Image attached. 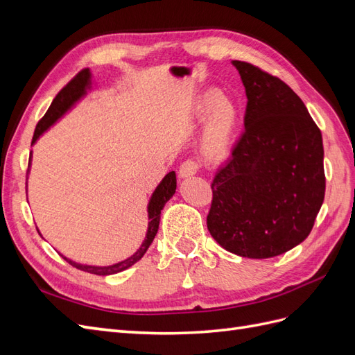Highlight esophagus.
I'll use <instances>...</instances> for the list:
<instances>
[{"label": "esophagus", "mask_w": 355, "mask_h": 355, "mask_svg": "<svg viewBox=\"0 0 355 355\" xmlns=\"http://www.w3.org/2000/svg\"><path fill=\"white\" fill-rule=\"evenodd\" d=\"M197 170H198V164L196 163V161L187 159V161H184V163H182L180 167H179V176H180L182 179L191 178V176H194V175L197 173Z\"/></svg>", "instance_id": "esophagus-1"}]
</instances>
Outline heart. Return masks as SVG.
<instances>
[{
    "label": "heart",
    "mask_w": 355,
    "mask_h": 355,
    "mask_svg": "<svg viewBox=\"0 0 355 355\" xmlns=\"http://www.w3.org/2000/svg\"><path fill=\"white\" fill-rule=\"evenodd\" d=\"M197 121L206 120L201 136V151L210 159L227 155L239 127V110L218 90L204 92L192 110Z\"/></svg>",
    "instance_id": "obj_1"
}]
</instances>
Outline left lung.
<instances>
[{
	"label": "left lung",
	"instance_id": "1",
	"mask_svg": "<svg viewBox=\"0 0 355 355\" xmlns=\"http://www.w3.org/2000/svg\"><path fill=\"white\" fill-rule=\"evenodd\" d=\"M247 96L244 133L213 179L207 216L225 250L283 254L313 230L324 200V149L305 103L280 78L232 60Z\"/></svg>",
	"mask_w": 355,
	"mask_h": 355
}]
</instances>
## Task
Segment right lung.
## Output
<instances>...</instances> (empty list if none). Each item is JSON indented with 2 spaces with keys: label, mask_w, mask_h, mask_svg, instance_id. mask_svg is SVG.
Here are the masks:
<instances>
[{
  "label": "right lung",
  "mask_w": 355,
  "mask_h": 355,
  "mask_svg": "<svg viewBox=\"0 0 355 355\" xmlns=\"http://www.w3.org/2000/svg\"><path fill=\"white\" fill-rule=\"evenodd\" d=\"M93 85V75L90 72V69H83L77 77L73 80H71L65 87H63L55 99H53L50 108L47 110L46 115L41 118L40 123L37 124V128L34 132V137H32V145H35V142L38 139L44 135V132H47L49 128L55 124L58 120L65 115L68 111H71L75 103L78 101H81L85 94H87L89 90H92ZM31 159H32V151L29 155V167H31ZM176 192V173L175 171H170L167 173L163 180L159 182L158 187L155 188V191L153 192L151 198H149L148 202V230H146V235L145 240L142 241L141 247L127 259L116 262L112 265H106V266H98V265H84V263H78L72 259H68L67 256H63V259L67 262H69L72 266L77 268V270L90 272V274H96V275H112V274H118L127 268H130L132 265H135L137 261H141L144 254L146 253V250L149 249V245L154 241L155 235L158 232V227H159V216H161V210L164 209L166 202L175 196Z\"/></svg>",
  "instance_id": "add662e5"
}]
</instances>
